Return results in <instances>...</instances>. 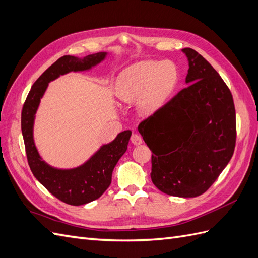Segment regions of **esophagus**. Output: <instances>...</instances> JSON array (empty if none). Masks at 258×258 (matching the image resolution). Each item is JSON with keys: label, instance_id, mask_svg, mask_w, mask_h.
Returning <instances> with one entry per match:
<instances>
[{"label": "esophagus", "instance_id": "esophagus-1", "mask_svg": "<svg viewBox=\"0 0 258 258\" xmlns=\"http://www.w3.org/2000/svg\"><path fill=\"white\" fill-rule=\"evenodd\" d=\"M130 140H131V142H132V144H135V145H140L142 143V137L140 136V135H138V134H134L131 136V138H130Z\"/></svg>", "mask_w": 258, "mask_h": 258}]
</instances>
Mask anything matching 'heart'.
<instances>
[{
  "label": "heart",
  "mask_w": 258,
  "mask_h": 258,
  "mask_svg": "<svg viewBox=\"0 0 258 258\" xmlns=\"http://www.w3.org/2000/svg\"><path fill=\"white\" fill-rule=\"evenodd\" d=\"M176 81V69L169 62H139L121 73L117 96L122 102H137L140 113L150 115L166 103Z\"/></svg>",
  "instance_id": "heart-1"
}]
</instances>
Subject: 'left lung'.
Listing matches in <instances>:
<instances>
[{"mask_svg":"<svg viewBox=\"0 0 258 258\" xmlns=\"http://www.w3.org/2000/svg\"><path fill=\"white\" fill-rule=\"evenodd\" d=\"M186 88L139 123L153 152L151 177L170 196L206 192L232 157L236 110L228 86L216 70L191 48Z\"/></svg>","mask_w":258,"mask_h":258,"instance_id":"left-lung-1","label":"left lung"}]
</instances>
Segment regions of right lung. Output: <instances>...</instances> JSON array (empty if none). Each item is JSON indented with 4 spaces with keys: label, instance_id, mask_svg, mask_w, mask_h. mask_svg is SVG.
<instances>
[{
    "label": "right lung",
    "instance_id": "1",
    "mask_svg": "<svg viewBox=\"0 0 258 258\" xmlns=\"http://www.w3.org/2000/svg\"><path fill=\"white\" fill-rule=\"evenodd\" d=\"M104 57L105 52H98L84 59L73 56L59 58L35 81L22 107L21 131L29 167L46 189L62 202L71 206H82L102 196L112 182L116 163L127 151L131 131L120 132L113 142L103 145L82 167L59 170L45 163L36 151L32 135L34 115L50 81L70 71L88 70L102 61Z\"/></svg>",
    "mask_w": 258,
    "mask_h": 258
}]
</instances>
